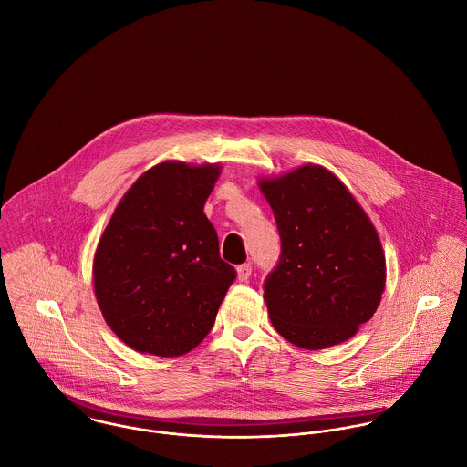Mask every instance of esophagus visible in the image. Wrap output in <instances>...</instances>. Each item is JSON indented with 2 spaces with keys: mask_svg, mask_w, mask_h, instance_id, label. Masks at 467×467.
<instances>
[{
  "mask_svg": "<svg viewBox=\"0 0 467 467\" xmlns=\"http://www.w3.org/2000/svg\"><path fill=\"white\" fill-rule=\"evenodd\" d=\"M235 271H237V280L246 282L252 275V266L250 265H241V266L235 267Z\"/></svg>",
  "mask_w": 467,
  "mask_h": 467,
  "instance_id": "34e87169",
  "label": "esophagus"
}]
</instances>
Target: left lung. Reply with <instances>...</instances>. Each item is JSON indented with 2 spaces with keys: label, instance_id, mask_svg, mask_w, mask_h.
Here are the masks:
<instances>
[{
  "label": "left lung",
  "instance_id": "8db88e82",
  "mask_svg": "<svg viewBox=\"0 0 467 467\" xmlns=\"http://www.w3.org/2000/svg\"><path fill=\"white\" fill-rule=\"evenodd\" d=\"M282 243L265 285L276 333L306 350L350 339L379 307L387 261L379 235L343 182L306 163L259 178Z\"/></svg>",
  "mask_w": 467,
  "mask_h": 467
}]
</instances>
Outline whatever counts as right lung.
Masks as SVG:
<instances>
[{"mask_svg": "<svg viewBox=\"0 0 467 467\" xmlns=\"http://www.w3.org/2000/svg\"><path fill=\"white\" fill-rule=\"evenodd\" d=\"M221 171L178 160L150 167L99 239L97 304L109 329L140 354L176 358L196 348L235 278L202 212Z\"/></svg>", "mask_w": 467, "mask_h": 467, "instance_id": "obj_1", "label": "right lung"}]
</instances>
